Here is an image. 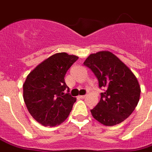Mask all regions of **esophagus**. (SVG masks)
I'll list each match as a JSON object with an SVG mask.
<instances>
[{
    "mask_svg": "<svg viewBox=\"0 0 152 152\" xmlns=\"http://www.w3.org/2000/svg\"><path fill=\"white\" fill-rule=\"evenodd\" d=\"M85 97H86V95H80V96H79L80 99H84Z\"/></svg>",
    "mask_w": 152,
    "mask_h": 152,
    "instance_id": "esophagus-1",
    "label": "esophagus"
}]
</instances>
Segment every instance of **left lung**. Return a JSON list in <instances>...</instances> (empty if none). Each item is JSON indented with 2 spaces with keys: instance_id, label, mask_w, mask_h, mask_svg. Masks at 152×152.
Masks as SVG:
<instances>
[{
  "instance_id": "left-lung-1",
  "label": "left lung",
  "mask_w": 152,
  "mask_h": 152,
  "mask_svg": "<svg viewBox=\"0 0 152 152\" xmlns=\"http://www.w3.org/2000/svg\"><path fill=\"white\" fill-rule=\"evenodd\" d=\"M91 69L104 88L99 102L91 110L93 118L106 126L120 124L138 104L140 86L133 72L110 51L92 53L83 62Z\"/></svg>"
}]
</instances>
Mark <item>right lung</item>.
<instances>
[{"label":"right lung","mask_w":152,"mask_h":152,"mask_svg":"<svg viewBox=\"0 0 152 152\" xmlns=\"http://www.w3.org/2000/svg\"><path fill=\"white\" fill-rule=\"evenodd\" d=\"M79 57L57 53L40 63L25 80L23 100L34 120L43 126H55L65 121L76 99L64 93L67 71ZM69 92V90H68Z\"/></svg>","instance_id":"obj_1"}]
</instances>
